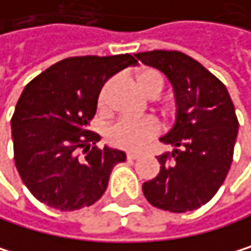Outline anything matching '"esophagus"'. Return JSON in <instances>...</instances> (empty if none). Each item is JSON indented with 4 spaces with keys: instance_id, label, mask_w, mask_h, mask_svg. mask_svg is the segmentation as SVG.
Here are the masks:
<instances>
[{
    "instance_id": "34e87169",
    "label": "esophagus",
    "mask_w": 251,
    "mask_h": 251,
    "mask_svg": "<svg viewBox=\"0 0 251 251\" xmlns=\"http://www.w3.org/2000/svg\"><path fill=\"white\" fill-rule=\"evenodd\" d=\"M127 158H128V160H137V158H141V154H136V152H128V154H127Z\"/></svg>"
}]
</instances>
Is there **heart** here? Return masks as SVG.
<instances>
[{"label":"heart","mask_w":251,"mask_h":251,"mask_svg":"<svg viewBox=\"0 0 251 251\" xmlns=\"http://www.w3.org/2000/svg\"><path fill=\"white\" fill-rule=\"evenodd\" d=\"M136 83L139 90L147 97H157L165 82L158 72L152 69H145L136 75ZM112 80H106L100 88L97 97V106L100 110L106 109L107 104V94L110 90ZM160 133V126L154 120H130L124 118L112 124L107 128V141L112 147L127 150V151H142L154 137Z\"/></svg>","instance_id":"heart-1"}]
</instances>
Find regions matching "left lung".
<instances>
[{
	"label": "left lung",
	"instance_id": "obj_1",
	"mask_svg": "<svg viewBox=\"0 0 251 251\" xmlns=\"http://www.w3.org/2000/svg\"><path fill=\"white\" fill-rule=\"evenodd\" d=\"M136 56L165 73L176 101L175 124L160 137L175 150L157 157L160 174L144 182V195L165 211L198 209L217 193L232 165L238 120L230 96L222 80L182 52L151 50Z\"/></svg>",
	"mask_w": 251,
	"mask_h": 251
}]
</instances>
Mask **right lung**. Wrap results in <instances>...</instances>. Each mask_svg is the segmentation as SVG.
I'll list each match as a JSON object with an SVG mask.
<instances>
[{
	"instance_id": "add662e5",
	"label": "right lung",
	"mask_w": 251,
	"mask_h": 251,
	"mask_svg": "<svg viewBox=\"0 0 251 251\" xmlns=\"http://www.w3.org/2000/svg\"><path fill=\"white\" fill-rule=\"evenodd\" d=\"M136 62L130 53L72 56L25 86L11 117V137L16 169L37 201L75 211L103 196L112 169L126 160V152L97 148L100 136L88 126L103 83Z\"/></svg>"
}]
</instances>
